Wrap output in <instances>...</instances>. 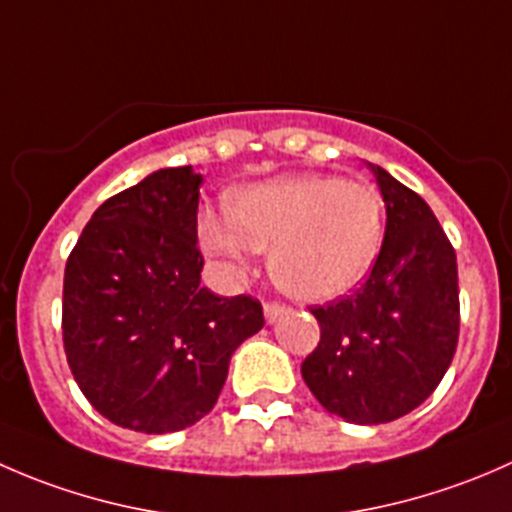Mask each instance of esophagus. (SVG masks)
I'll use <instances>...</instances> for the list:
<instances>
[{
    "instance_id": "34e87169",
    "label": "esophagus",
    "mask_w": 512,
    "mask_h": 512,
    "mask_svg": "<svg viewBox=\"0 0 512 512\" xmlns=\"http://www.w3.org/2000/svg\"><path fill=\"white\" fill-rule=\"evenodd\" d=\"M289 307L287 304H280V302H267L265 304V322L267 324H275L277 319L282 317V314H287Z\"/></svg>"
}]
</instances>
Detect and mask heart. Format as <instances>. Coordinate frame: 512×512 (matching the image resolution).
Masks as SVG:
<instances>
[{
  "label": "heart",
  "mask_w": 512,
  "mask_h": 512,
  "mask_svg": "<svg viewBox=\"0 0 512 512\" xmlns=\"http://www.w3.org/2000/svg\"><path fill=\"white\" fill-rule=\"evenodd\" d=\"M230 218L205 213L200 242L210 255L245 265L270 250V272L292 297L329 302L369 277L384 245L379 190L337 175H285L232 190Z\"/></svg>",
  "instance_id": "b5f03b06"
}]
</instances>
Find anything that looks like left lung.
<instances>
[{
  "mask_svg": "<svg viewBox=\"0 0 512 512\" xmlns=\"http://www.w3.org/2000/svg\"><path fill=\"white\" fill-rule=\"evenodd\" d=\"M386 203L379 260L352 297L314 307L322 339L304 384L334 416L389 423L441 384L458 344L456 252L426 200L369 163Z\"/></svg>",
  "mask_w": 512,
  "mask_h": 512,
  "instance_id": "left-lung-1",
  "label": "left lung"
}]
</instances>
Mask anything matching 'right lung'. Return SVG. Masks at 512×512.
<instances>
[{"mask_svg":"<svg viewBox=\"0 0 512 512\" xmlns=\"http://www.w3.org/2000/svg\"><path fill=\"white\" fill-rule=\"evenodd\" d=\"M203 175L160 168L91 215L64 272L66 361L101 416L173 433L210 414L235 349L265 324L257 299L200 285Z\"/></svg>","mask_w":512,"mask_h":512,"instance_id":"add662e5","label":"right lung"}]
</instances>
